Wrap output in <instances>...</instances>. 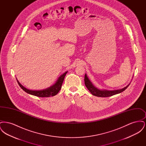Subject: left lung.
<instances>
[{
	"label": "left lung",
	"mask_w": 146,
	"mask_h": 146,
	"mask_svg": "<svg viewBox=\"0 0 146 146\" xmlns=\"http://www.w3.org/2000/svg\"><path fill=\"white\" fill-rule=\"evenodd\" d=\"M84 82H85V85L89 91L94 96H97V97H110V96H111L113 95L121 93L123 91L125 90L126 89H127V88L130 85V83H129L124 88L121 89H118V90H106V89H100L96 87H95L93 85V84L91 83V82L89 79L88 77L87 76L86 74H85Z\"/></svg>",
	"instance_id": "8db88e82"
}]
</instances>
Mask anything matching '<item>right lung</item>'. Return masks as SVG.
Here are the masks:
<instances>
[{
  "instance_id": "1",
  "label": "right lung",
  "mask_w": 146,
  "mask_h": 146,
  "mask_svg": "<svg viewBox=\"0 0 146 146\" xmlns=\"http://www.w3.org/2000/svg\"><path fill=\"white\" fill-rule=\"evenodd\" d=\"M67 72L68 71L64 72L61 76H60L55 84H54L50 86V87L46 89L40 90H32L28 89L26 88L25 86H23L22 85H21V84H20V83L18 81L17 78L16 79H17V83L19 84V86L21 87V89L29 94L37 96V97H50V96H55L56 94H57L58 92L61 90L63 82L64 79V76Z\"/></svg>"
}]
</instances>
